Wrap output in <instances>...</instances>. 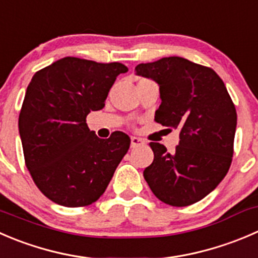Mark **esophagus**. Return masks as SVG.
<instances>
[{
    "mask_svg": "<svg viewBox=\"0 0 258 258\" xmlns=\"http://www.w3.org/2000/svg\"><path fill=\"white\" fill-rule=\"evenodd\" d=\"M142 145H145V141L142 139H140V137H131V147L132 149H135V147H139V146H142Z\"/></svg>",
    "mask_w": 258,
    "mask_h": 258,
    "instance_id": "obj_1",
    "label": "esophagus"
}]
</instances>
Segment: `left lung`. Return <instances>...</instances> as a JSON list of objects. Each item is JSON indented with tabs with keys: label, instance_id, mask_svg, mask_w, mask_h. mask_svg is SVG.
<instances>
[{
	"label": "left lung",
	"instance_id": "left-lung-1",
	"mask_svg": "<svg viewBox=\"0 0 258 258\" xmlns=\"http://www.w3.org/2000/svg\"><path fill=\"white\" fill-rule=\"evenodd\" d=\"M135 72L159 84L161 104L155 121L180 132L174 152L150 142L154 161L145 169V180L169 206L197 203L216 189L231 166L236 107L213 69L184 57L139 64Z\"/></svg>",
	"mask_w": 258,
	"mask_h": 258
}]
</instances>
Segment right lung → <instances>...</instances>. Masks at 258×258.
<instances>
[{"mask_svg":"<svg viewBox=\"0 0 258 258\" xmlns=\"http://www.w3.org/2000/svg\"><path fill=\"white\" fill-rule=\"evenodd\" d=\"M121 62L67 56L36 72L19 116L25 164L40 191L64 207L98 201L131 140L116 131L99 139L87 126L91 111L104 107Z\"/></svg>","mask_w":258,"mask_h":258,"instance_id":"1","label":"right lung"}]
</instances>
